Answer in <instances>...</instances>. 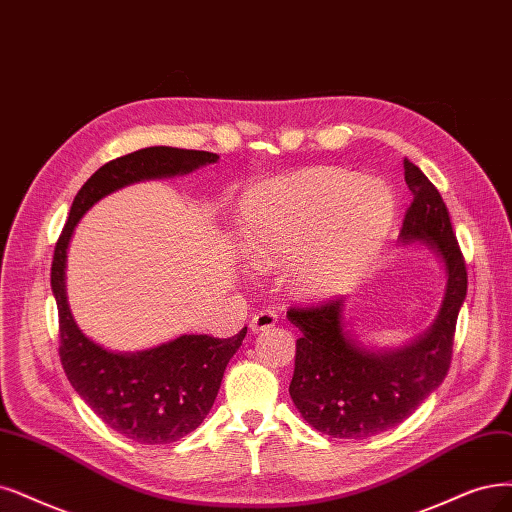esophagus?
<instances>
[{
  "instance_id": "1",
  "label": "esophagus",
  "mask_w": 512,
  "mask_h": 512,
  "mask_svg": "<svg viewBox=\"0 0 512 512\" xmlns=\"http://www.w3.org/2000/svg\"><path fill=\"white\" fill-rule=\"evenodd\" d=\"M278 323V316L272 310H261L251 318V331L259 333V331H268Z\"/></svg>"
}]
</instances>
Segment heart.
Returning <instances> with one entry per match:
<instances>
[{
	"label": "heart",
	"mask_w": 512,
	"mask_h": 512,
	"mask_svg": "<svg viewBox=\"0 0 512 512\" xmlns=\"http://www.w3.org/2000/svg\"><path fill=\"white\" fill-rule=\"evenodd\" d=\"M394 219L396 198L384 179L320 166L246 194L236 236L253 266H285L291 293L323 299L363 276Z\"/></svg>",
	"instance_id": "1"
}]
</instances>
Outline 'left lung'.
<instances>
[{
    "instance_id": "1",
    "label": "left lung",
    "mask_w": 512,
    "mask_h": 512,
    "mask_svg": "<svg viewBox=\"0 0 512 512\" xmlns=\"http://www.w3.org/2000/svg\"><path fill=\"white\" fill-rule=\"evenodd\" d=\"M413 202L399 240L437 257L445 276L432 325L403 346L363 342L352 329L350 297L318 308H291L301 331L289 394L312 428L335 439L361 441L407 420L437 390L449 369L453 333L466 299L468 276L447 206L422 170L403 160Z\"/></svg>"
}]
</instances>
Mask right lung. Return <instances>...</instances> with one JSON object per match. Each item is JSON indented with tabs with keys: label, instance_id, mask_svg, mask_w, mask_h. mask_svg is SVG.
Wrapping results in <instances>:
<instances>
[{
	"label": "right lung",
	"instance_id": "1",
	"mask_svg": "<svg viewBox=\"0 0 512 512\" xmlns=\"http://www.w3.org/2000/svg\"><path fill=\"white\" fill-rule=\"evenodd\" d=\"M217 160L211 151L158 145L107 162L73 198L54 249L50 287L59 308V352L67 380L109 428L143 445L175 443L204 422L246 327L227 339L185 333L147 350H109L90 339L71 314L69 242L82 217L105 196L139 181L183 177Z\"/></svg>",
	"mask_w": 512,
	"mask_h": 512
}]
</instances>
